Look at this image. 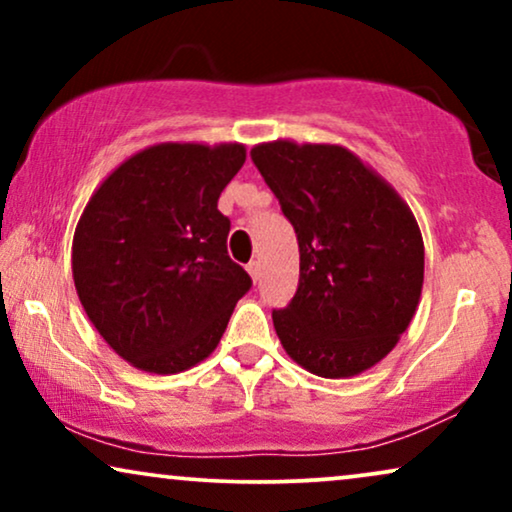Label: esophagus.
<instances>
[{
	"label": "esophagus",
	"instance_id": "esophagus-1",
	"mask_svg": "<svg viewBox=\"0 0 512 512\" xmlns=\"http://www.w3.org/2000/svg\"><path fill=\"white\" fill-rule=\"evenodd\" d=\"M247 272H249V277L254 279V282H258V279H261V263L251 261V263L247 265Z\"/></svg>",
	"mask_w": 512,
	"mask_h": 512
}]
</instances>
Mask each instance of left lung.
I'll return each mask as SVG.
<instances>
[{
  "instance_id": "left-lung-1",
  "label": "left lung",
  "mask_w": 512,
  "mask_h": 512,
  "mask_svg": "<svg viewBox=\"0 0 512 512\" xmlns=\"http://www.w3.org/2000/svg\"><path fill=\"white\" fill-rule=\"evenodd\" d=\"M251 160L298 235V291L272 312L284 352L328 380L373 368L422 296L424 240L408 202L340 144L275 139Z\"/></svg>"
}]
</instances>
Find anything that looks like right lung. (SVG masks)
Here are the masks:
<instances>
[{"label":"right lung","mask_w":512,"mask_h":512,"mask_svg":"<svg viewBox=\"0 0 512 512\" xmlns=\"http://www.w3.org/2000/svg\"><path fill=\"white\" fill-rule=\"evenodd\" d=\"M244 158L237 142L153 144L90 195L74 230V286L90 324L130 366L174 375L205 361L249 291L216 209Z\"/></svg>","instance_id":"right-lung-1"}]
</instances>
